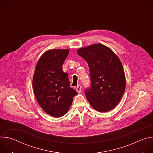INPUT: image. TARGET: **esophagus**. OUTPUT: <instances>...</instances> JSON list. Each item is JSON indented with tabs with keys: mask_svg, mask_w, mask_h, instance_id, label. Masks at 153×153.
Instances as JSON below:
<instances>
[{
	"mask_svg": "<svg viewBox=\"0 0 153 153\" xmlns=\"http://www.w3.org/2000/svg\"><path fill=\"white\" fill-rule=\"evenodd\" d=\"M81 90H82V86L80 85H78L77 87H76V91L77 93H80L81 91Z\"/></svg>",
	"mask_w": 153,
	"mask_h": 153,
	"instance_id": "obj_1",
	"label": "esophagus"
}]
</instances>
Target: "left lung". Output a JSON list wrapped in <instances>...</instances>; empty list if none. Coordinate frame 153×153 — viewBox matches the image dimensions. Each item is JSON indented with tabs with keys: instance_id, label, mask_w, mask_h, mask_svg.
Returning a JSON list of instances; mask_svg holds the SVG:
<instances>
[{
	"instance_id": "left-lung-1",
	"label": "left lung",
	"mask_w": 153,
	"mask_h": 153,
	"mask_svg": "<svg viewBox=\"0 0 153 153\" xmlns=\"http://www.w3.org/2000/svg\"><path fill=\"white\" fill-rule=\"evenodd\" d=\"M77 54L88 63L90 85L86 97L96 110L108 112L115 108L124 93L126 80L122 64L108 47L97 43L80 48Z\"/></svg>"
}]
</instances>
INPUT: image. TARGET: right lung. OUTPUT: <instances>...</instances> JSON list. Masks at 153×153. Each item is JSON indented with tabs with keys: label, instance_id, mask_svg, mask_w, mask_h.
Segmentation results:
<instances>
[{
	"label": "right lung",
	"instance_id": "1",
	"mask_svg": "<svg viewBox=\"0 0 153 153\" xmlns=\"http://www.w3.org/2000/svg\"><path fill=\"white\" fill-rule=\"evenodd\" d=\"M69 50H51L39 60L33 76V87L37 102L45 113L60 117L64 116L77 93L70 86L67 73L62 65Z\"/></svg>",
	"mask_w": 153,
	"mask_h": 153
}]
</instances>
